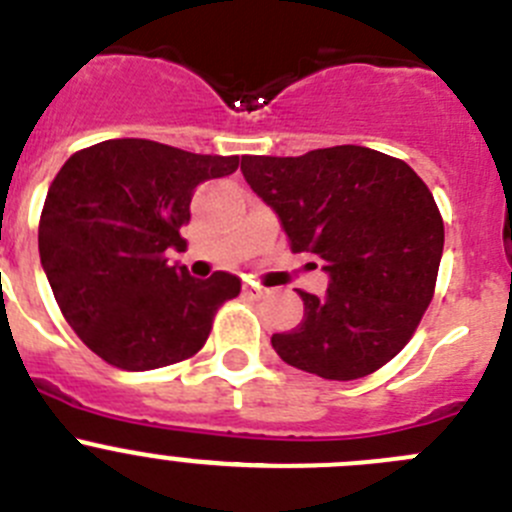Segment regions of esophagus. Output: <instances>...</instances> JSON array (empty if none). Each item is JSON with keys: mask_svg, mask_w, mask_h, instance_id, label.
<instances>
[{"mask_svg": "<svg viewBox=\"0 0 512 512\" xmlns=\"http://www.w3.org/2000/svg\"><path fill=\"white\" fill-rule=\"evenodd\" d=\"M267 293H270V290H267V288H262L260 283H247V285H245V295H247V298H252V300H260V298H265Z\"/></svg>", "mask_w": 512, "mask_h": 512, "instance_id": "1", "label": "esophagus"}]
</instances>
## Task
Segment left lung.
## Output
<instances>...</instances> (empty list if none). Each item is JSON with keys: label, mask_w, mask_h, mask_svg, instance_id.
Wrapping results in <instances>:
<instances>
[{"label": "left lung", "mask_w": 512, "mask_h": 512, "mask_svg": "<svg viewBox=\"0 0 512 512\" xmlns=\"http://www.w3.org/2000/svg\"><path fill=\"white\" fill-rule=\"evenodd\" d=\"M242 174L275 209L293 252L328 272L323 298L298 290L303 321L275 333L285 364L333 381L374 374L407 346L429 308L444 247L432 191L401 159L366 146L303 156H242Z\"/></svg>", "instance_id": "obj_1"}]
</instances>
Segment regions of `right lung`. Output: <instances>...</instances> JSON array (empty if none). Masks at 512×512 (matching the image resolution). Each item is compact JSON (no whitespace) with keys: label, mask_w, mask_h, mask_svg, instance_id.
I'll return each instance as SVG.
<instances>
[{"label":"right lung","mask_w":512,"mask_h":512,"mask_svg":"<svg viewBox=\"0 0 512 512\" xmlns=\"http://www.w3.org/2000/svg\"><path fill=\"white\" fill-rule=\"evenodd\" d=\"M240 156L189 154L146 138H111L75 151L47 191L40 260L65 321L105 364L151 371L207 343L219 305L240 278H191L169 265L184 245L199 184L237 171Z\"/></svg>","instance_id":"right-lung-1"}]
</instances>
